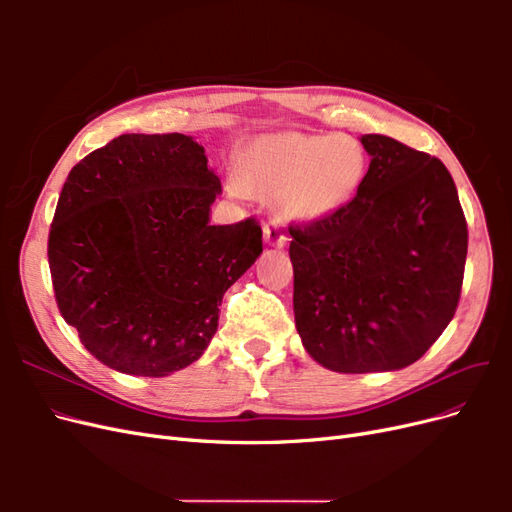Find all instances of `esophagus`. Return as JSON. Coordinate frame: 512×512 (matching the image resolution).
Wrapping results in <instances>:
<instances>
[{"label": "esophagus", "mask_w": 512, "mask_h": 512, "mask_svg": "<svg viewBox=\"0 0 512 512\" xmlns=\"http://www.w3.org/2000/svg\"><path fill=\"white\" fill-rule=\"evenodd\" d=\"M262 232H265V241L269 245H273V247H286L288 237H286L284 228L280 226V222H275V220L267 222L265 226H262Z\"/></svg>", "instance_id": "1"}]
</instances>
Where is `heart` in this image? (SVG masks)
Here are the masks:
<instances>
[{
  "label": "heart",
  "mask_w": 512,
  "mask_h": 512,
  "mask_svg": "<svg viewBox=\"0 0 512 512\" xmlns=\"http://www.w3.org/2000/svg\"><path fill=\"white\" fill-rule=\"evenodd\" d=\"M367 175V149L354 136L284 130L260 134L237 151L226 190L275 200L284 220L314 224L352 205Z\"/></svg>",
  "instance_id": "b5f03b06"
}]
</instances>
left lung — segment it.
<instances>
[{"label":"left lung","instance_id":"obj_1","mask_svg":"<svg viewBox=\"0 0 512 512\" xmlns=\"http://www.w3.org/2000/svg\"><path fill=\"white\" fill-rule=\"evenodd\" d=\"M363 192L333 218L290 226L294 322L314 361L342 374L395 371L453 320L468 224L446 166L365 134Z\"/></svg>","mask_w":512,"mask_h":512}]
</instances>
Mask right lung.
Returning <instances> with one entry per match:
<instances>
[{
  "label": "right lung",
  "instance_id": "right-lung-1",
  "mask_svg": "<svg viewBox=\"0 0 512 512\" xmlns=\"http://www.w3.org/2000/svg\"><path fill=\"white\" fill-rule=\"evenodd\" d=\"M222 192L185 134H121L76 164L49 232L57 307L121 374L192 365L218 331L224 292L262 254L254 218L211 226Z\"/></svg>",
  "mask_w": 512,
  "mask_h": 512
}]
</instances>
